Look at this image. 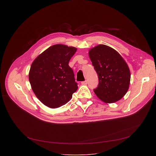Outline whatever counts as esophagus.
Listing matches in <instances>:
<instances>
[{
	"instance_id": "34e87169",
	"label": "esophagus",
	"mask_w": 156,
	"mask_h": 156,
	"mask_svg": "<svg viewBox=\"0 0 156 156\" xmlns=\"http://www.w3.org/2000/svg\"><path fill=\"white\" fill-rule=\"evenodd\" d=\"M81 84H87V81H86V80H85V81H81Z\"/></svg>"
}]
</instances>
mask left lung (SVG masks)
Here are the masks:
<instances>
[{
    "label": "left lung",
    "mask_w": 156,
    "mask_h": 156,
    "mask_svg": "<svg viewBox=\"0 0 156 156\" xmlns=\"http://www.w3.org/2000/svg\"><path fill=\"white\" fill-rule=\"evenodd\" d=\"M89 55L99 78L94 93L106 103L121 99L128 91L131 77L124 59L115 50L103 44L90 49Z\"/></svg>",
    "instance_id": "1"
}]
</instances>
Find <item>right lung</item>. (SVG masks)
I'll list each match as a JSON object with an SVG mask.
<instances>
[{"instance_id": "obj_1", "label": "right lung", "mask_w": 156, "mask_h": 156, "mask_svg": "<svg viewBox=\"0 0 156 156\" xmlns=\"http://www.w3.org/2000/svg\"><path fill=\"white\" fill-rule=\"evenodd\" d=\"M76 50L56 44L40 54L31 66L29 80L33 91L42 103L50 108L65 105L77 90L78 83L69 65Z\"/></svg>"}]
</instances>
